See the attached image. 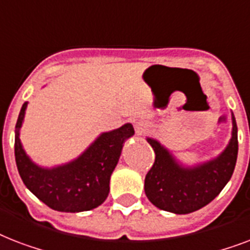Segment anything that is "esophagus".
Returning <instances> with one entry per match:
<instances>
[{"label": "esophagus", "instance_id": "1", "mask_svg": "<svg viewBox=\"0 0 250 250\" xmlns=\"http://www.w3.org/2000/svg\"><path fill=\"white\" fill-rule=\"evenodd\" d=\"M148 123L144 121H137L136 123H135V129H136V132L139 133V135H141V133H144L146 129H148Z\"/></svg>", "mask_w": 250, "mask_h": 250}]
</instances>
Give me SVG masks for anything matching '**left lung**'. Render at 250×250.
<instances>
[{
    "label": "left lung",
    "instance_id": "obj_1",
    "mask_svg": "<svg viewBox=\"0 0 250 250\" xmlns=\"http://www.w3.org/2000/svg\"><path fill=\"white\" fill-rule=\"evenodd\" d=\"M146 140L156 153L152 168L145 176L146 197L158 209L175 214L193 213L211 202L229 183L237 160V125L232 114V136L229 145L213 160L186 167L164 145Z\"/></svg>",
    "mask_w": 250,
    "mask_h": 250
}]
</instances>
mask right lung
<instances>
[{
    "instance_id": "1",
    "label": "right lung",
    "mask_w": 250,
    "mask_h": 250,
    "mask_svg": "<svg viewBox=\"0 0 250 250\" xmlns=\"http://www.w3.org/2000/svg\"><path fill=\"white\" fill-rule=\"evenodd\" d=\"M27 104L21 106L15 125V161L24 186L50 209L79 213L97 208L110 190V176L117 166L122 148L135 133L132 125L101 133L83 154L61 166L41 167L33 164L21 146L19 133Z\"/></svg>"
}]
</instances>
